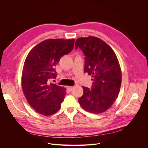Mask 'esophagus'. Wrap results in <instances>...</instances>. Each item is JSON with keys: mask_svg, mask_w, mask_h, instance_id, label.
<instances>
[{"mask_svg": "<svg viewBox=\"0 0 148 148\" xmlns=\"http://www.w3.org/2000/svg\"><path fill=\"white\" fill-rule=\"evenodd\" d=\"M66 88H67V89H68L69 91H71L73 89L74 87L73 86H67Z\"/></svg>", "mask_w": 148, "mask_h": 148, "instance_id": "esophagus-1", "label": "esophagus"}]
</instances>
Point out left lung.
<instances>
[{"label": "left lung", "instance_id": "obj_1", "mask_svg": "<svg viewBox=\"0 0 148 148\" xmlns=\"http://www.w3.org/2000/svg\"><path fill=\"white\" fill-rule=\"evenodd\" d=\"M75 46L83 52L84 71L93 81L91 89L82 86L83 95L78 102L89 112H104L113 104L120 91L122 71L117 57L108 44L95 36L78 38Z\"/></svg>", "mask_w": 148, "mask_h": 148}]
</instances>
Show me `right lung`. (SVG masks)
I'll return each instance as SVG.
<instances>
[{"label":"right lung","mask_w":148,"mask_h":148,"mask_svg":"<svg viewBox=\"0 0 148 148\" xmlns=\"http://www.w3.org/2000/svg\"><path fill=\"white\" fill-rule=\"evenodd\" d=\"M75 39H49L34 47L26 57L21 86L29 104L40 114L51 115L59 110L66 89L50 83L56 78L55 66L60 58L73 50Z\"/></svg>","instance_id":"obj_1"}]
</instances>
